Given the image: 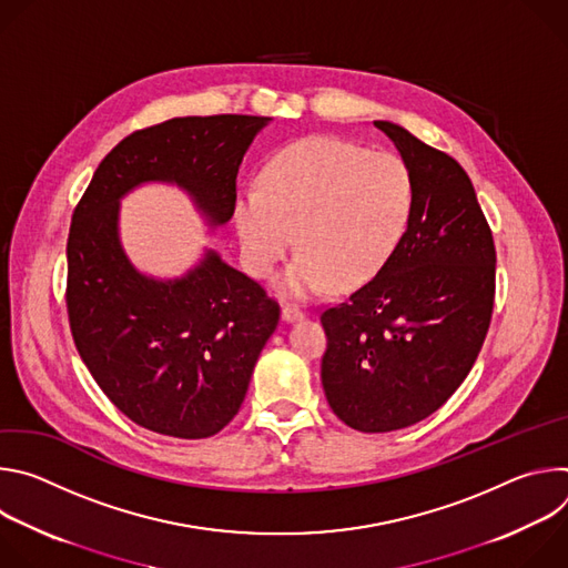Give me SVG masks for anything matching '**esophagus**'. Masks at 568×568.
I'll return each instance as SVG.
<instances>
[{
	"label": "esophagus",
	"instance_id": "34e87169",
	"mask_svg": "<svg viewBox=\"0 0 568 568\" xmlns=\"http://www.w3.org/2000/svg\"><path fill=\"white\" fill-rule=\"evenodd\" d=\"M281 316H283V321H296V318H303L305 316V312L303 310H298L296 305H283V310H281Z\"/></svg>",
	"mask_w": 568,
	"mask_h": 568
}]
</instances>
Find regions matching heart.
Masks as SVG:
<instances>
[{"label": "heart", "mask_w": 568, "mask_h": 568, "mask_svg": "<svg viewBox=\"0 0 568 568\" xmlns=\"http://www.w3.org/2000/svg\"><path fill=\"white\" fill-rule=\"evenodd\" d=\"M414 204V173L399 154L310 136L274 154L261 186L237 191L233 220L242 258L258 278L298 240L301 254L278 290L312 298L333 283L351 290L373 278L399 245Z\"/></svg>", "instance_id": "heart-1"}]
</instances>
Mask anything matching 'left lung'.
<instances>
[{
    "label": "left lung",
    "instance_id": "left-lung-1",
    "mask_svg": "<svg viewBox=\"0 0 568 568\" xmlns=\"http://www.w3.org/2000/svg\"><path fill=\"white\" fill-rule=\"evenodd\" d=\"M373 123L409 164L416 204L384 267L323 310L321 384L342 423L384 434L432 416L471 371L493 318L497 252L458 161Z\"/></svg>",
    "mask_w": 568,
    "mask_h": 568
}]
</instances>
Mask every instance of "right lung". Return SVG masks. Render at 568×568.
<instances>
[{
	"instance_id": "obj_1",
	"label": "right lung",
	"mask_w": 568,
	"mask_h": 568,
	"mask_svg": "<svg viewBox=\"0 0 568 568\" xmlns=\"http://www.w3.org/2000/svg\"><path fill=\"white\" fill-rule=\"evenodd\" d=\"M267 116H182L136 130L99 164L67 240L73 344L101 390L161 436L209 438L237 414L281 307L213 250L182 278L141 274L123 252L119 204L161 182L191 195L211 226L231 220L235 178Z\"/></svg>"
}]
</instances>
